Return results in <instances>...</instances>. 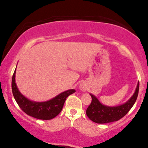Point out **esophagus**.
Returning <instances> with one entry per match:
<instances>
[{
	"label": "esophagus",
	"mask_w": 148,
	"mask_h": 148,
	"mask_svg": "<svg viewBox=\"0 0 148 148\" xmlns=\"http://www.w3.org/2000/svg\"><path fill=\"white\" fill-rule=\"evenodd\" d=\"M79 88H80V90H81L86 91V90L88 89V86H87V85L85 84L84 82H83L79 85Z\"/></svg>",
	"instance_id": "esophagus-1"
}]
</instances>
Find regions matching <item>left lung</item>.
<instances>
[{
    "label": "left lung",
    "instance_id": "left-lung-1",
    "mask_svg": "<svg viewBox=\"0 0 148 148\" xmlns=\"http://www.w3.org/2000/svg\"><path fill=\"white\" fill-rule=\"evenodd\" d=\"M139 82L137 84L135 92L131 97L123 104L115 106H110L102 104L94 95H90L92 101L86 110V115L92 121L98 124H105L118 121L123 118L132 108L136 101L138 95Z\"/></svg>",
    "mask_w": 148,
    "mask_h": 148
}]
</instances>
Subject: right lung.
<instances>
[{"label": "right lung", "mask_w": 148, "mask_h": 148, "mask_svg": "<svg viewBox=\"0 0 148 148\" xmlns=\"http://www.w3.org/2000/svg\"><path fill=\"white\" fill-rule=\"evenodd\" d=\"M15 74L16 69L12 79V90L13 96L22 111L27 115L37 119L48 120L55 118L62 111L67 97L76 92L74 89H70L62 92L48 101L41 102L32 101L23 95L21 92L18 90L15 82Z\"/></svg>", "instance_id": "obj_1"}]
</instances>
